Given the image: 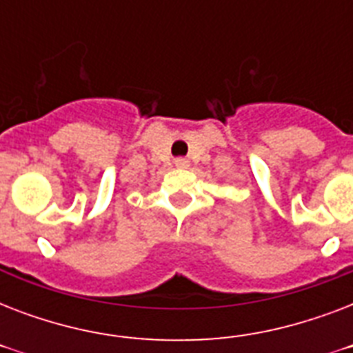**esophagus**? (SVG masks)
<instances>
[{
    "label": "esophagus",
    "instance_id": "obj_1",
    "mask_svg": "<svg viewBox=\"0 0 353 353\" xmlns=\"http://www.w3.org/2000/svg\"><path fill=\"white\" fill-rule=\"evenodd\" d=\"M174 165H176L177 168H187V166L190 165V161H188L187 157H176V159H174Z\"/></svg>",
    "mask_w": 353,
    "mask_h": 353
}]
</instances>
